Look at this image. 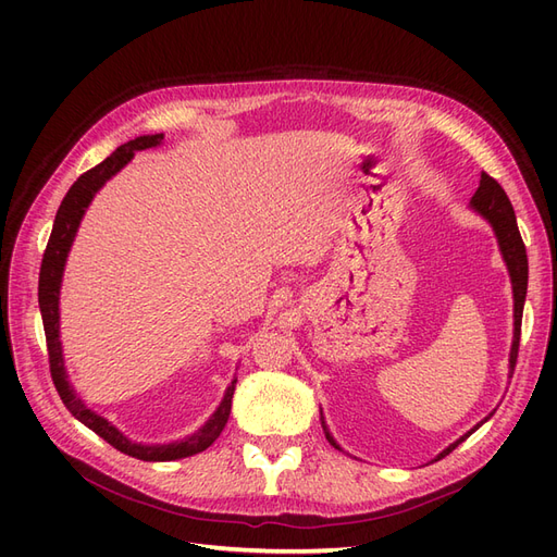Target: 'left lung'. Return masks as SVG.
<instances>
[{"mask_svg":"<svg viewBox=\"0 0 557 557\" xmlns=\"http://www.w3.org/2000/svg\"><path fill=\"white\" fill-rule=\"evenodd\" d=\"M469 209L479 213L481 218H485L487 223H491L495 237H497V246L504 262H507L509 269V276H511V290H513V342H511V352H509V376H513V367H516V358H518V344H520V323H522V307H525V295H528V252H525V244L520 239V232H518V223H516V213L511 201L507 197V193L502 190V185L493 178L487 176L485 172L481 174V183H479V190L474 193L469 201ZM493 416V413H491ZM491 416H485L479 425H483L485 420H491ZM320 423H323L325 436L327 442L344 450L339 444H336L334 436L330 434L327 425H325V416L320 411ZM479 425L471 428L469 432H465L458 442H453L450 446H446L440 455H436V460L446 458V455L462 444L471 432H476Z\"/></svg>","mask_w":557,"mask_h":557,"instance_id":"obj_1","label":"left lung"}]
</instances>
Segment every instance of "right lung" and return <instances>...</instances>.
Wrapping results in <instances>:
<instances>
[{
	"mask_svg": "<svg viewBox=\"0 0 557 557\" xmlns=\"http://www.w3.org/2000/svg\"><path fill=\"white\" fill-rule=\"evenodd\" d=\"M162 141H164V134H144V137H137L123 146H117L104 162H99L90 172L76 178V183L72 185L70 193L64 195L62 205L58 209L53 232H50V239L41 260V272H39V309H41L46 344H48L50 376H53L60 399L64 401V407L70 409V413L76 420H81L83 425L102 436L107 444L129 455V458H137L144 462H170V460L190 458L195 453L207 450L218 436H221L227 423L230 411H232V395H234V387H237V376H234L232 383L227 385L221 404H218V409L209 416L207 423L199 430H195L193 434L170 444L132 442L127 434H123L111 423V420L92 411L74 391L70 374H66L64 350L60 342V288H62L66 258H70L76 232L95 195L104 188L107 181H111L117 172L123 170V166L134 158V153H139V150H146V148H158L162 146Z\"/></svg>",
	"mask_w": 557,
	"mask_h": 557,
	"instance_id": "1",
	"label": "right lung"
}]
</instances>
